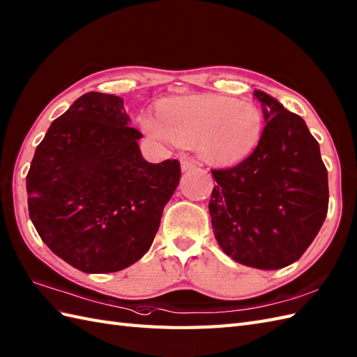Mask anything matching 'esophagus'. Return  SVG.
<instances>
[{"label": "esophagus", "instance_id": "34e87169", "mask_svg": "<svg viewBox=\"0 0 357 357\" xmlns=\"http://www.w3.org/2000/svg\"><path fill=\"white\" fill-rule=\"evenodd\" d=\"M194 168H197L195 160L189 159V158L181 159V171H190V169H194Z\"/></svg>", "mask_w": 357, "mask_h": 357}]
</instances>
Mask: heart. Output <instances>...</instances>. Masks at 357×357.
Instances as JSON below:
<instances>
[{
	"mask_svg": "<svg viewBox=\"0 0 357 357\" xmlns=\"http://www.w3.org/2000/svg\"><path fill=\"white\" fill-rule=\"evenodd\" d=\"M142 127L160 141L195 144L204 160L233 167L256 150L264 118L255 104L221 95H190L162 102L159 118H144Z\"/></svg>",
	"mask_w": 357,
	"mask_h": 357,
	"instance_id": "1",
	"label": "heart"
}]
</instances>
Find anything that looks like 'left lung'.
Listing matches in <instances>:
<instances>
[{
    "mask_svg": "<svg viewBox=\"0 0 357 357\" xmlns=\"http://www.w3.org/2000/svg\"><path fill=\"white\" fill-rule=\"evenodd\" d=\"M255 95L266 121L262 137L245 160L212 169L208 212L225 255L279 269L303 256L326 220L327 168L303 118L262 91Z\"/></svg>",
    "mask_w": 357,
    "mask_h": 357,
    "instance_id": "left-lung-1",
    "label": "left lung"
}]
</instances>
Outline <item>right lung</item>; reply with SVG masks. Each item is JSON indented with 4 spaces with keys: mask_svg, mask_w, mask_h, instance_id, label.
<instances>
[{
    "mask_svg": "<svg viewBox=\"0 0 357 357\" xmlns=\"http://www.w3.org/2000/svg\"><path fill=\"white\" fill-rule=\"evenodd\" d=\"M124 100L88 92L53 121L27 174L29 215L48 248L83 273L141 259L176 190L178 160L146 162Z\"/></svg>",
    "mask_w": 357,
    "mask_h": 357,
    "instance_id": "add662e5",
    "label": "right lung"
}]
</instances>
